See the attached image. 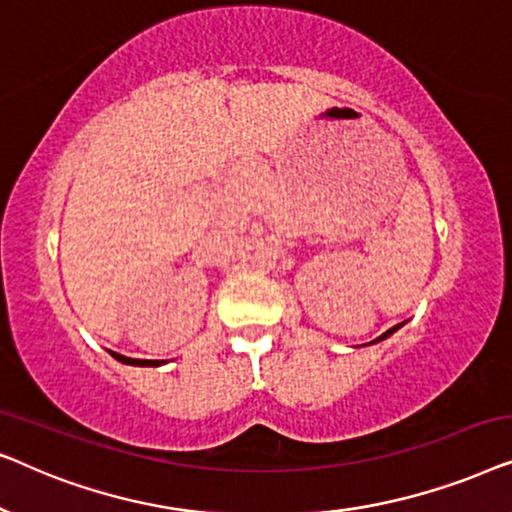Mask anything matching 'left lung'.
Returning <instances> with one entry per match:
<instances>
[{
  "label": "left lung",
  "instance_id": "left-lung-1",
  "mask_svg": "<svg viewBox=\"0 0 512 512\" xmlns=\"http://www.w3.org/2000/svg\"><path fill=\"white\" fill-rule=\"evenodd\" d=\"M405 324H408V319H405V321H401V324H396V326H391L389 328V331H384L382 335H380V338H375V340H370L368 342V345H375V342H382V340H387L389 338V335H394L396 331H398V328H401V326H405Z\"/></svg>",
  "mask_w": 512,
  "mask_h": 512
}]
</instances>
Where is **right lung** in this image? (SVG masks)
<instances>
[{
    "label": "right lung",
    "instance_id": "add662e5",
    "mask_svg": "<svg viewBox=\"0 0 512 512\" xmlns=\"http://www.w3.org/2000/svg\"><path fill=\"white\" fill-rule=\"evenodd\" d=\"M111 356H114L116 361H121V363H125V366H139V368H146V366H163V363H167V361H151V359H130V356H123V354H118V352H109Z\"/></svg>",
    "mask_w": 512,
    "mask_h": 512
}]
</instances>
